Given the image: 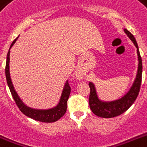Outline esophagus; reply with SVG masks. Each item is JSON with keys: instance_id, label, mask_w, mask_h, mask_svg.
<instances>
[{"instance_id": "34e87169", "label": "esophagus", "mask_w": 147, "mask_h": 147, "mask_svg": "<svg viewBox=\"0 0 147 147\" xmlns=\"http://www.w3.org/2000/svg\"><path fill=\"white\" fill-rule=\"evenodd\" d=\"M76 76H77V78H81V76L79 75L78 73H77V75H76Z\"/></svg>"}]
</instances>
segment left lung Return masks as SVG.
Segmentation results:
<instances>
[{"mask_svg":"<svg viewBox=\"0 0 147 147\" xmlns=\"http://www.w3.org/2000/svg\"><path fill=\"white\" fill-rule=\"evenodd\" d=\"M123 30H124L126 34L127 35L128 37L130 38V40L134 42V44L135 45V47L137 48L138 61H139L137 76H136V78H135L130 89L129 90V92L121 98L113 100V101H102V100H100L98 98V94H97L96 88H95L94 85L92 82H89L90 108L95 115L100 117L111 118V117H114L121 115L134 104L136 98H137L138 94H139L142 81V69H143L141 56L140 54L138 45H137V42L135 40L134 36L127 29H124Z\"/></svg>","mask_w":147,"mask_h":147,"instance_id":"8db88e82","label":"left lung"}]
</instances>
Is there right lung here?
<instances>
[{
	"instance_id": "right-lung-1",
	"label": "right lung",
	"mask_w": 147,
	"mask_h": 147,
	"mask_svg": "<svg viewBox=\"0 0 147 147\" xmlns=\"http://www.w3.org/2000/svg\"><path fill=\"white\" fill-rule=\"evenodd\" d=\"M18 38V37H17ZM17 39H15L13 41L12 44L10 45V49L7 53V62H6V67H5V75L7 82L8 87L10 88V93L12 94V97L15 102L17 104V107H19L20 111L26 116L30 117V118L35 120V121H40V122H45V123H53L55 121H57L59 119L62 117L66 112L67 109V101L69 99V94L71 92V88L69 86L68 81H67L64 85L63 90H62V95L60 98L59 102L55 107L51 108V109L47 110H40V109H33L31 107L26 106L24 104L22 100L18 96V94L16 92L14 89V87L11 82V78L10 76V49L13 47V45L14 44L15 42L17 41Z\"/></svg>"
}]
</instances>
